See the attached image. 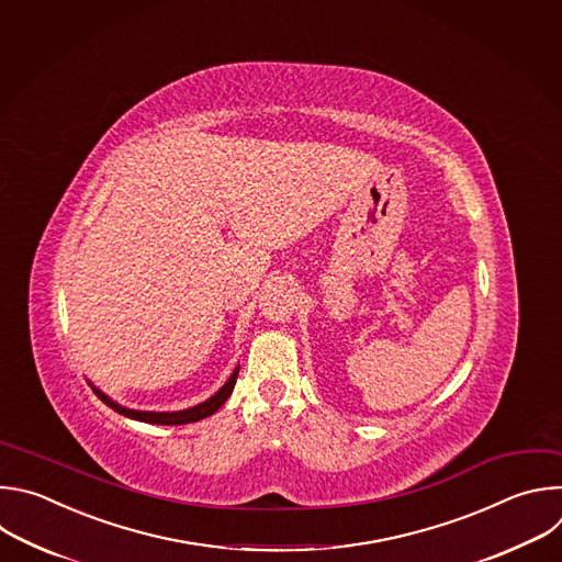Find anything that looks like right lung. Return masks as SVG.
I'll use <instances>...</instances> for the list:
<instances>
[{"mask_svg":"<svg viewBox=\"0 0 562 562\" xmlns=\"http://www.w3.org/2000/svg\"><path fill=\"white\" fill-rule=\"evenodd\" d=\"M237 376H239V368H235V372L231 374V379L226 381V385H223L214 396H210L207 401L194 405V407H188V409H181V412H139V409H128L120 403H115L112 398H108L101 390L92 387V392L108 405L115 409L117 414H124L128 418H135V420H142V423H155V425H186V423H194V420H201L210 414H214L223 403L228 401V396L233 394L235 390V383H237Z\"/></svg>","mask_w":562,"mask_h":562,"instance_id":"add662e5","label":"right lung"}]
</instances>
